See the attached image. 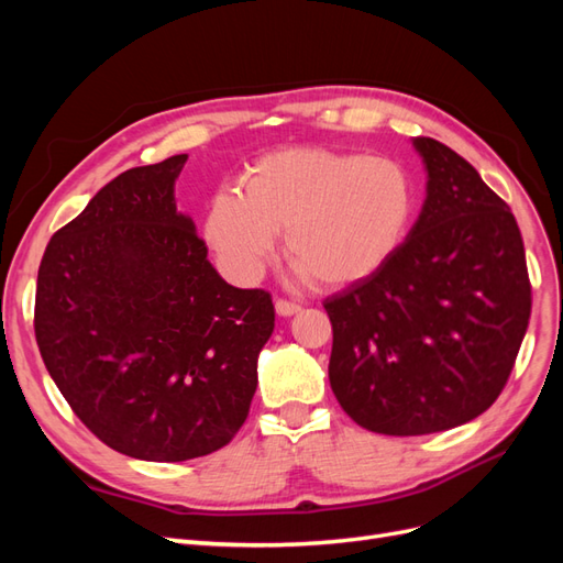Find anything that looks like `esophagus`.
Returning a JSON list of instances; mask_svg holds the SVG:
<instances>
[{
    "instance_id": "1",
    "label": "esophagus",
    "mask_w": 563,
    "mask_h": 563,
    "mask_svg": "<svg viewBox=\"0 0 563 563\" xmlns=\"http://www.w3.org/2000/svg\"><path fill=\"white\" fill-rule=\"evenodd\" d=\"M275 308H277V314H282V317H291V314L300 312V305L294 300H286V298H279L275 302Z\"/></svg>"
}]
</instances>
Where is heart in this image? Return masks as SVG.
Here are the masks:
<instances>
[{
  "mask_svg": "<svg viewBox=\"0 0 563 563\" xmlns=\"http://www.w3.org/2000/svg\"><path fill=\"white\" fill-rule=\"evenodd\" d=\"M416 211V180L401 162L294 147L249 166L244 195L218 192L203 236L232 277L251 282L284 232L286 258L305 279L343 288L395 258Z\"/></svg>",
  "mask_w": 563,
  "mask_h": 563,
  "instance_id": "obj_1",
  "label": "heart"
}]
</instances>
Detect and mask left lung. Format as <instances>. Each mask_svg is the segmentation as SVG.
I'll return each instance as SVG.
<instances>
[{"label": "left lung", "instance_id": "1", "mask_svg": "<svg viewBox=\"0 0 563 563\" xmlns=\"http://www.w3.org/2000/svg\"><path fill=\"white\" fill-rule=\"evenodd\" d=\"M428 199L376 275L323 300L331 389L362 428L444 432L482 416L515 368L531 317L517 220L476 168L416 139Z\"/></svg>", "mask_w": 563, "mask_h": 563}]
</instances>
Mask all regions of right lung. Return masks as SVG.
Masks as SVG:
<instances>
[{"label":"right lung","instance_id":"add662e5","mask_svg":"<svg viewBox=\"0 0 563 563\" xmlns=\"http://www.w3.org/2000/svg\"><path fill=\"white\" fill-rule=\"evenodd\" d=\"M187 155L119 174L60 228L37 275L48 376L110 449L180 463L244 424L275 329L263 288H234L176 211Z\"/></svg>","mask_w":563,"mask_h":563}]
</instances>
